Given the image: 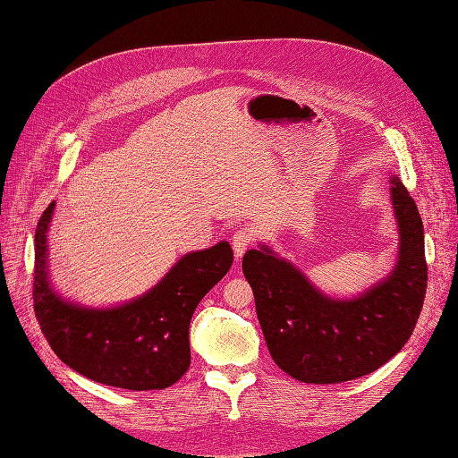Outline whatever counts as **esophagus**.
<instances>
[{
  "label": "esophagus",
  "instance_id": "34e87169",
  "mask_svg": "<svg viewBox=\"0 0 458 458\" xmlns=\"http://www.w3.org/2000/svg\"><path fill=\"white\" fill-rule=\"evenodd\" d=\"M256 237H258V233L252 225H242L241 229L234 231L231 237L234 256L241 258L248 250V246H252L256 242Z\"/></svg>",
  "mask_w": 458,
  "mask_h": 458
}]
</instances>
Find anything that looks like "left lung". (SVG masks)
I'll return each instance as SVG.
<instances>
[{
	"instance_id": "obj_1",
	"label": "left lung",
	"mask_w": 458,
	"mask_h": 458,
	"mask_svg": "<svg viewBox=\"0 0 458 458\" xmlns=\"http://www.w3.org/2000/svg\"><path fill=\"white\" fill-rule=\"evenodd\" d=\"M390 183L397 263L361 296L323 294L266 244L242 258L273 361L300 382L338 384L374 372L403 348L419 321L428 283L422 217L399 177Z\"/></svg>"
}]
</instances>
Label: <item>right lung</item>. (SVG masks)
Listing matches in <instances>:
<instances>
[{"label": "right lung", "mask_w": 458, "mask_h": 458, "mask_svg": "<svg viewBox=\"0 0 458 458\" xmlns=\"http://www.w3.org/2000/svg\"><path fill=\"white\" fill-rule=\"evenodd\" d=\"M51 202L36 227L34 311L51 350L64 365L99 384L164 390L191 365L189 325L199 301L231 269L233 250L221 241L185 254L148 293L114 308H86L55 293L47 273Z\"/></svg>", "instance_id": "add662e5"}]
</instances>
